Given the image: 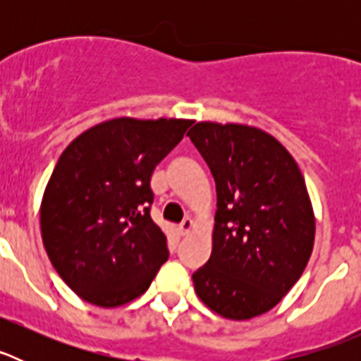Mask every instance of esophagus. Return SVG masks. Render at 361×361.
Wrapping results in <instances>:
<instances>
[{"mask_svg": "<svg viewBox=\"0 0 361 361\" xmlns=\"http://www.w3.org/2000/svg\"><path fill=\"white\" fill-rule=\"evenodd\" d=\"M191 229H193V220L191 219H184L183 224L178 226V233L183 235V237H186V235H190Z\"/></svg>", "mask_w": 361, "mask_h": 361, "instance_id": "34e87169", "label": "esophagus"}]
</instances>
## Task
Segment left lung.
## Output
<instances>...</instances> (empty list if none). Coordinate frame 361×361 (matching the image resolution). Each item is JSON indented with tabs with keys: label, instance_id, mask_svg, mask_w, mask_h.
<instances>
[{
	"label": "left lung",
	"instance_id": "1",
	"mask_svg": "<svg viewBox=\"0 0 361 361\" xmlns=\"http://www.w3.org/2000/svg\"><path fill=\"white\" fill-rule=\"evenodd\" d=\"M188 135L216 186L212 257L193 273L195 293L220 317L251 320L288 295L312 253L317 222L304 175L257 126L204 121Z\"/></svg>",
	"mask_w": 361,
	"mask_h": 361
}]
</instances>
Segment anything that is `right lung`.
Masks as SVG:
<instances>
[{"label":"right lung","mask_w":361,"mask_h":361,"mask_svg":"<svg viewBox=\"0 0 361 361\" xmlns=\"http://www.w3.org/2000/svg\"><path fill=\"white\" fill-rule=\"evenodd\" d=\"M191 124L116 117L61 153L41 200V237L54 269L88 304L139 298L168 260L166 235L149 216V180Z\"/></svg>","instance_id":"obj_1"}]
</instances>
